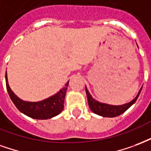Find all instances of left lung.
Masks as SVG:
<instances>
[{
	"mask_svg": "<svg viewBox=\"0 0 151 151\" xmlns=\"http://www.w3.org/2000/svg\"><path fill=\"white\" fill-rule=\"evenodd\" d=\"M142 88V87L141 88L139 92L137 93V96L134 100H132L130 102H129L127 104H122V105H111V104L101 103L99 101H96L95 99L92 98V96L89 93L88 90L87 89L86 87H85V91H86L89 108L93 113L97 114V115H100V116H105V117H114V116H119L123 113H125L129 108L136 102L137 99L138 98V96L140 95Z\"/></svg>",
	"mask_w": 151,
	"mask_h": 151,
	"instance_id": "8db88e82",
	"label": "left lung"
}]
</instances>
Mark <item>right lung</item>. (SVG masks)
<instances>
[{"instance_id":"1","label":"right lung","mask_w":151,"mask_h":151,"mask_svg":"<svg viewBox=\"0 0 151 151\" xmlns=\"http://www.w3.org/2000/svg\"><path fill=\"white\" fill-rule=\"evenodd\" d=\"M5 82H6V88L10 99L14 102L15 106L17 108V109L20 112L26 114V116L35 119H49L57 116L63 109L65 96L68 90L69 81L55 95L38 102L25 101L17 97L14 94V92L11 90L10 87L8 83L7 72L5 73Z\"/></svg>"}]
</instances>
